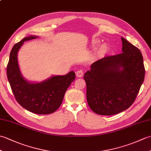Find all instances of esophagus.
<instances>
[{
    "label": "esophagus",
    "mask_w": 151,
    "mask_h": 151,
    "mask_svg": "<svg viewBox=\"0 0 151 151\" xmlns=\"http://www.w3.org/2000/svg\"><path fill=\"white\" fill-rule=\"evenodd\" d=\"M76 75L77 77L81 78L83 75H84V73H83V71L82 70H78L76 72Z\"/></svg>",
    "instance_id": "obj_1"
}]
</instances>
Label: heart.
Instances as JSON below:
<instances>
[{
    "mask_svg": "<svg viewBox=\"0 0 151 151\" xmlns=\"http://www.w3.org/2000/svg\"><path fill=\"white\" fill-rule=\"evenodd\" d=\"M98 43H99V41H95L94 42L95 45H98ZM108 51V47L106 44L102 45L100 47V48H99V53L102 54L107 53Z\"/></svg>",
    "mask_w": 151,
    "mask_h": 151,
    "instance_id": "heart-1",
    "label": "heart"
}]
</instances>
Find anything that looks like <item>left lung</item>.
<instances>
[{"mask_svg":"<svg viewBox=\"0 0 151 151\" xmlns=\"http://www.w3.org/2000/svg\"><path fill=\"white\" fill-rule=\"evenodd\" d=\"M122 52L93 63L84 78L89 108L95 113L111 115L129 108L145 78L142 52L121 37Z\"/></svg>","mask_w":151,"mask_h":151,"instance_id":"1","label":"left lung"}]
</instances>
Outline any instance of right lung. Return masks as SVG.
<instances>
[{
  "label": "right lung",
  "mask_w": 151,
  "mask_h": 151,
  "mask_svg": "<svg viewBox=\"0 0 151 151\" xmlns=\"http://www.w3.org/2000/svg\"><path fill=\"white\" fill-rule=\"evenodd\" d=\"M37 37L27 36L14 45L9 54L7 77L13 93L21 106L36 114H49L60 106L66 90L76 76L72 70L65 75H52L39 82L25 79L19 68L17 54L24 42Z\"/></svg>",
  "instance_id": "right-lung-1"
}]
</instances>
